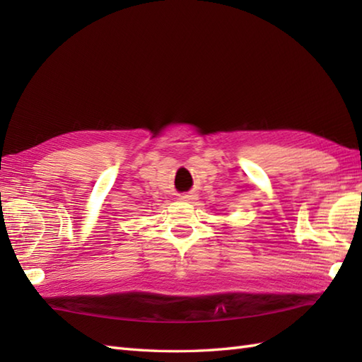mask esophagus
<instances>
[{"label": "esophagus", "instance_id": "esophagus-1", "mask_svg": "<svg viewBox=\"0 0 362 362\" xmlns=\"http://www.w3.org/2000/svg\"><path fill=\"white\" fill-rule=\"evenodd\" d=\"M191 199H194V194H193V193L180 194V201H191Z\"/></svg>", "mask_w": 362, "mask_h": 362}]
</instances>
